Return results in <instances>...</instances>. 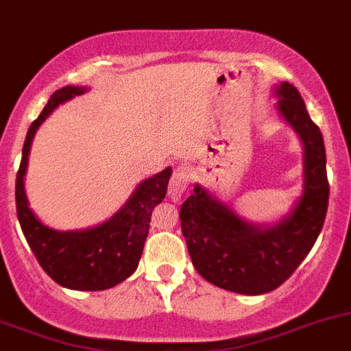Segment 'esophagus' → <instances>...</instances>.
I'll list each match as a JSON object with an SVG mask.
<instances>
[{
  "instance_id": "1",
  "label": "esophagus",
  "mask_w": 351,
  "mask_h": 351,
  "mask_svg": "<svg viewBox=\"0 0 351 351\" xmlns=\"http://www.w3.org/2000/svg\"><path fill=\"white\" fill-rule=\"evenodd\" d=\"M186 186H189V175L185 171H175L173 173L171 180H169L168 185V197L171 199L173 202H180L182 197L185 195Z\"/></svg>"
}]
</instances>
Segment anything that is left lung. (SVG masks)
<instances>
[{"mask_svg": "<svg viewBox=\"0 0 351 351\" xmlns=\"http://www.w3.org/2000/svg\"><path fill=\"white\" fill-rule=\"evenodd\" d=\"M274 97L275 109L303 147V186L289 211L267 223L251 221L202 183H195L180 209L182 234L199 275L216 287L250 296L270 293L289 279L315 244L329 202L319 126L291 83L275 84Z\"/></svg>", "mask_w": 351, "mask_h": 351, "instance_id": "8db88e82", "label": "left lung"}]
</instances>
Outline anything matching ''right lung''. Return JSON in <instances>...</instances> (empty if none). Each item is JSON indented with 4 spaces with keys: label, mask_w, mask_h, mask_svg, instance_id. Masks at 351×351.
<instances>
[{
    "label": "right lung",
    "mask_w": 351,
    "mask_h": 351,
    "mask_svg": "<svg viewBox=\"0 0 351 351\" xmlns=\"http://www.w3.org/2000/svg\"><path fill=\"white\" fill-rule=\"evenodd\" d=\"M88 86L60 88L50 97L38 119L31 124L22 149L15 182L17 216L29 247L39 265L62 287L74 291H104L126 280L138 267L149 235L154 208L166 197L173 169L166 168L143 180L128 201L101 223L80 230H57L39 220L29 208L25 173L36 131L58 106L86 93Z\"/></svg>",
    "instance_id": "obj_1"
}]
</instances>
